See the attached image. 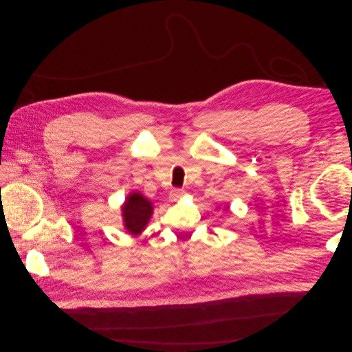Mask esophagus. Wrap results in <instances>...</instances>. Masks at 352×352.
Returning a JSON list of instances; mask_svg holds the SVG:
<instances>
[{
  "label": "esophagus",
  "instance_id": "1",
  "mask_svg": "<svg viewBox=\"0 0 352 352\" xmlns=\"http://www.w3.org/2000/svg\"><path fill=\"white\" fill-rule=\"evenodd\" d=\"M183 196H185V190H183V189H173L169 195V199H170V202H177V200H180Z\"/></svg>",
  "mask_w": 352,
  "mask_h": 352
}]
</instances>
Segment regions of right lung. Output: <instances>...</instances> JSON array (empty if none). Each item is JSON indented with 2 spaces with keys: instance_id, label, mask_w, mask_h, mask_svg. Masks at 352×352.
Masks as SVG:
<instances>
[{
  "instance_id": "right-lung-1",
  "label": "right lung",
  "mask_w": 352,
  "mask_h": 352,
  "mask_svg": "<svg viewBox=\"0 0 352 352\" xmlns=\"http://www.w3.org/2000/svg\"><path fill=\"white\" fill-rule=\"evenodd\" d=\"M153 204L140 192L133 190L122 205V219L124 229L133 236H138L148 225L153 214Z\"/></svg>"
}]
</instances>
